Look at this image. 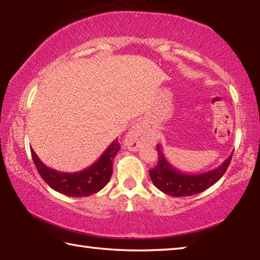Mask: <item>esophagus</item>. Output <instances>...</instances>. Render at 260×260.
<instances>
[{"label": "esophagus", "instance_id": "obj_1", "mask_svg": "<svg viewBox=\"0 0 260 260\" xmlns=\"http://www.w3.org/2000/svg\"><path fill=\"white\" fill-rule=\"evenodd\" d=\"M145 142V135H144V127L141 122L135 124L132 127L128 134L126 135L124 140V145L128 150L136 151L139 150Z\"/></svg>", "mask_w": 260, "mask_h": 260}]
</instances>
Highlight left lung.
Instances as JSON below:
<instances>
[{
  "label": "left lung",
  "instance_id": "left-lung-1",
  "mask_svg": "<svg viewBox=\"0 0 260 260\" xmlns=\"http://www.w3.org/2000/svg\"><path fill=\"white\" fill-rule=\"evenodd\" d=\"M158 162L150 169L151 181L160 191L172 197H188L204 192L218 182L230 166L232 154L212 171L202 174H186L173 167L162 153L161 144H157Z\"/></svg>",
  "mask_w": 260,
  "mask_h": 260
}]
</instances>
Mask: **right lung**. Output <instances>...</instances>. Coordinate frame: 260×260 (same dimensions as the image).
<instances>
[{"mask_svg": "<svg viewBox=\"0 0 260 260\" xmlns=\"http://www.w3.org/2000/svg\"><path fill=\"white\" fill-rule=\"evenodd\" d=\"M119 150L120 144L118 142V139H116L108 146V149L102 153L98 161L77 173H61L54 171L46 167L41 161L34 150L30 149V152L37 172L50 187L64 196L81 198L94 194L107 185L112 175V161Z\"/></svg>", "mask_w": 260, "mask_h": 260, "instance_id": "add662e5", "label": "right lung"}]
</instances>
